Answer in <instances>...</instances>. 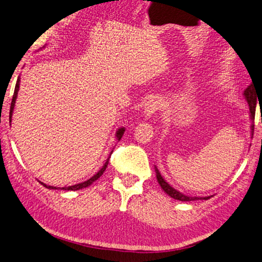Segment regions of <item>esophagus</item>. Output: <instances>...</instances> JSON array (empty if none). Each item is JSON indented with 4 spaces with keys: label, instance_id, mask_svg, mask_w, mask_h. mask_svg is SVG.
Listing matches in <instances>:
<instances>
[{
    "label": "esophagus",
    "instance_id": "esophagus-1",
    "mask_svg": "<svg viewBox=\"0 0 262 262\" xmlns=\"http://www.w3.org/2000/svg\"><path fill=\"white\" fill-rule=\"evenodd\" d=\"M161 107V99L159 97H153V98H150L147 102L145 103V107H144V114L145 116H151L156 111H159Z\"/></svg>",
    "mask_w": 262,
    "mask_h": 262
}]
</instances>
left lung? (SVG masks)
I'll list each match as a JSON object with an SVG mask.
<instances>
[{
  "label": "left lung",
  "instance_id": "8db88e82",
  "mask_svg": "<svg viewBox=\"0 0 262 262\" xmlns=\"http://www.w3.org/2000/svg\"><path fill=\"white\" fill-rule=\"evenodd\" d=\"M253 83V82H252ZM250 84V86H248V88L245 90V93H243V95H245L246 99L248 101V105H249V109H250V118L252 120H254V115H255V107H257L258 105V101H260V99L258 98V95L257 93H255V87L254 84ZM260 103V102H259ZM254 129V125H251V130ZM253 135V134H252ZM155 171H156V179H157V182H159V184L161 185V187L164 190V192H165L167 195H169L171 198L175 199V200H180V201H195V200H208L210 199V196H205V198H198V196H194V198H191V196H186L184 195V194H182L181 192H179L178 190H175V188H173L171 185H169L167 182H165V180H164L162 178L161 173L159 172V169H157L155 167Z\"/></svg>",
  "mask_w": 262,
  "mask_h": 262
}]
</instances>
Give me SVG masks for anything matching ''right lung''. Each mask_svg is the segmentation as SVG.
<instances>
[{
    "instance_id": "1",
    "label": "right lung",
    "mask_w": 262,
    "mask_h": 262,
    "mask_svg": "<svg viewBox=\"0 0 262 262\" xmlns=\"http://www.w3.org/2000/svg\"><path fill=\"white\" fill-rule=\"evenodd\" d=\"M19 87H20V77L17 78L16 80V84H15V89H14V94H13V98H12V102H11V107H10V121H11V118H12V114H13V109H14V105H15V100H16V97H17V91H19ZM124 132H125V128L123 127V128H119L117 132H116V137L118 141H120V138L123 137L124 135ZM111 157V156H109ZM109 157L107 159L106 163L103 164V166L100 168V171H98V173L95 174L93 178H90L88 181L86 182H82V183H79V184H76V185H71V186H67V187H62L61 190H67V191H77V190H80V188H84L87 187L89 185H91L94 183L95 181L98 180L100 176L103 174V172L106 171L107 168V165H108V162H109ZM40 183L43 185L45 187L47 188H50V190H57L56 186H50V185H47L45 183H42V182H40Z\"/></svg>"
}]
</instances>
